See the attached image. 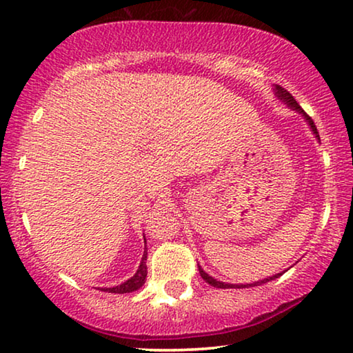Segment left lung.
I'll list each match as a JSON object with an SVG mask.
<instances>
[{
	"label": "left lung",
	"instance_id": "1",
	"mask_svg": "<svg viewBox=\"0 0 353 353\" xmlns=\"http://www.w3.org/2000/svg\"><path fill=\"white\" fill-rule=\"evenodd\" d=\"M275 94H276V97H278V99H280V101H283V102H285L288 107H291V108H292V110H297V112H299V113H301V115H302V117H304V118H305V121H307V123H309V126H310V129H312V131H314V134H315V137H316V139H319V141H320L319 131H316V126L314 125V120H312V118H310L309 115H307V113H305L304 110H302V108H301V105H299V103H297V102H296V99H294V97H292V96H291V94H290V92H288L285 88L278 86V84H276V86H275ZM198 270H200V275H201V278H203V280H205V281L208 283V285H211V286H214V288H222V290H225V288H250V286H257V285H262V283H267V281H270V280H275V278H278V276H280V275H281V274H276V275H274V276H269V278H265V280H261V281H256V283H250V285H230V283H224V281H219V280H216V278H212V276H210V275H208V274H206V272H205V270H203V269H201V267H200V265H198Z\"/></svg>",
	"mask_w": 353,
	"mask_h": 353
}]
</instances>
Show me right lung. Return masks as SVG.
<instances>
[{"label": "right lung", "instance_id": "obj_1", "mask_svg": "<svg viewBox=\"0 0 353 353\" xmlns=\"http://www.w3.org/2000/svg\"><path fill=\"white\" fill-rule=\"evenodd\" d=\"M145 261H147V248H145V251H143L141 265H139L136 275L131 276L128 281L121 283V285H118V286L102 288V291L115 292V294H125V292H132V291L139 290V288H141L143 283H145V278H147V264H145Z\"/></svg>", "mask_w": 353, "mask_h": 353}]
</instances>
